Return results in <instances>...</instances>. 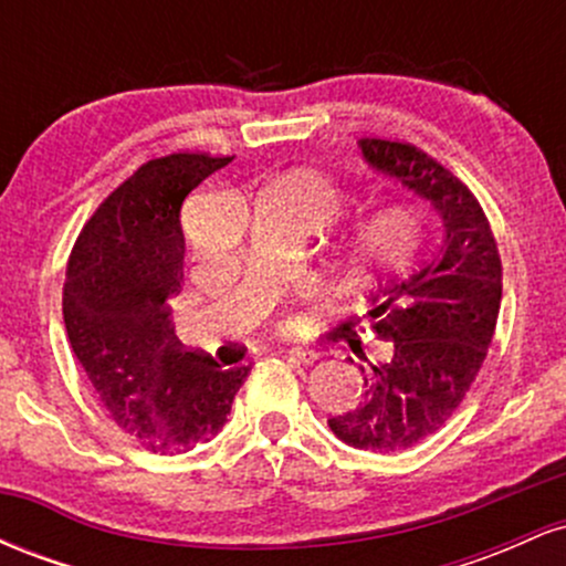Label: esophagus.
I'll use <instances>...</instances> for the list:
<instances>
[{"instance_id":"1","label":"esophagus","mask_w":566,"mask_h":566,"mask_svg":"<svg viewBox=\"0 0 566 566\" xmlns=\"http://www.w3.org/2000/svg\"><path fill=\"white\" fill-rule=\"evenodd\" d=\"M290 359L295 361V365H314L316 359H319V354L316 350H305V348H292L290 350Z\"/></svg>"}]
</instances>
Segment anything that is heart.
I'll use <instances>...</instances> for the list:
<instances>
[{"label":"heart","instance_id":"obj_1","mask_svg":"<svg viewBox=\"0 0 566 566\" xmlns=\"http://www.w3.org/2000/svg\"><path fill=\"white\" fill-rule=\"evenodd\" d=\"M282 188L295 193L316 223H327L343 210V193L316 172H295L284 178ZM420 220L409 207H388L378 216L356 226L346 242V263L361 274L386 271L405 263L409 252L418 247Z\"/></svg>","mask_w":566,"mask_h":566}]
</instances>
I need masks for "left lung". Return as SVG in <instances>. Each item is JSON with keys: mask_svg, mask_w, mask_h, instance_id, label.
<instances>
[{"mask_svg": "<svg viewBox=\"0 0 566 566\" xmlns=\"http://www.w3.org/2000/svg\"><path fill=\"white\" fill-rule=\"evenodd\" d=\"M359 148L375 172L426 199L441 220L431 261L369 292L367 319L394 356L369 367L359 407L327 420L348 447L401 452L437 433L476 378L495 335L503 269L482 207L444 167L407 143L365 138Z\"/></svg>", "mask_w": 566, "mask_h": 566, "instance_id": "8db88e82", "label": "left lung"}]
</instances>
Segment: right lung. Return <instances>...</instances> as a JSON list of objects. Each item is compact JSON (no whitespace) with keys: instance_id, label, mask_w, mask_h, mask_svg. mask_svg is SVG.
Segmentation results:
<instances>
[{"instance_id":"add662e5","label":"right lung","mask_w":566,"mask_h":566,"mask_svg":"<svg viewBox=\"0 0 566 566\" xmlns=\"http://www.w3.org/2000/svg\"><path fill=\"white\" fill-rule=\"evenodd\" d=\"M231 161L207 154L151 159L97 207L71 252L63 322L84 373L122 431L178 454L223 428L250 367L220 369L170 327L184 282V199Z\"/></svg>"}]
</instances>
